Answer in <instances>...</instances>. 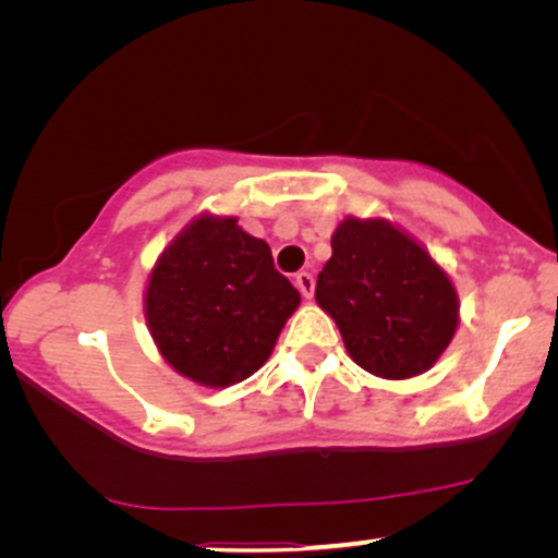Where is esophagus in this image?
Returning a JSON list of instances; mask_svg holds the SVG:
<instances>
[{"label":"esophagus","instance_id":"34e87169","mask_svg":"<svg viewBox=\"0 0 558 558\" xmlns=\"http://www.w3.org/2000/svg\"><path fill=\"white\" fill-rule=\"evenodd\" d=\"M294 284L302 292L304 300H312V294H315V277H312L310 271L294 274Z\"/></svg>","mask_w":558,"mask_h":558}]
</instances>
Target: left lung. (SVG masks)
<instances>
[{
    "label": "left lung",
    "mask_w": 558,
    "mask_h": 558,
    "mask_svg": "<svg viewBox=\"0 0 558 558\" xmlns=\"http://www.w3.org/2000/svg\"><path fill=\"white\" fill-rule=\"evenodd\" d=\"M330 243L315 300L338 325L348 355L388 380L429 371L460 325V296L449 274L386 218L348 216Z\"/></svg>",
    "instance_id": "8db88e82"
}]
</instances>
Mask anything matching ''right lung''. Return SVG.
<instances>
[{"label": "right lung", "instance_id": "obj_1", "mask_svg": "<svg viewBox=\"0 0 558 558\" xmlns=\"http://www.w3.org/2000/svg\"><path fill=\"white\" fill-rule=\"evenodd\" d=\"M300 300L274 269L269 243L243 231L239 218L201 213L151 266L144 319L180 376L228 388L269 361Z\"/></svg>", "mask_w": 558, "mask_h": 558}]
</instances>
